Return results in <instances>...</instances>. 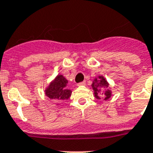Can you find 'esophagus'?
<instances>
[{"label": "esophagus", "instance_id": "34e87169", "mask_svg": "<svg viewBox=\"0 0 153 153\" xmlns=\"http://www.w3.org/2000/svg\"><path fill=\"white\" fill-rule=\"evenodd\" d=\"M86 85L85 82H79V83H78V86H83V85Z\"/></svg>", "mask_w": 153, "mask_h": 153}]
</instances>
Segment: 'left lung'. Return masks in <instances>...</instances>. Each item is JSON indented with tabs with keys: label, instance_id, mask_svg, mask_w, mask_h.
Returning <instances> with one entry per match:
<instances>
[{
	"label": "left lung",
	"instance_id": "1",
	"mask_svg": "<svg viewBox=\"0 0 153 153\" xmlns=\"http://www.w3.org/2000/svg\"><path fill=\"white\" fill-rule=\"evenodd\" d=\"M91 87H92L93 90H94V95L95 97L97 99H100V95L101 91H102V88H107L108 87V83L107 82V81L105 80V78L103 76H99L98 78H95L94 81H93L92 84H91ZM102 95H103V96L105 97L104 100H108L110 97L111 96V91L109 89L105 90L104 93H102Z\"/></svg>",
	"mask_w": 153,
	"mask_h": 153
}]
</instances>
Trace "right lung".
<instances>
[{"mask_svg": "<svg viewBox=\"0 0 153 153\" xmlns=\"http://www.w3.org/2000/svg\"><path fill=\"white\" fill-rule=\"evenodd\" d=\"M67 84V79L63 75H58L46 88L45 94L49 99L58 102L67 100L71 95V90L68 89Z\"/></svg>", "mask_w": 153, "mask_h": 153, "instance_id": "1", "label": "right lung"}]
</instances>
